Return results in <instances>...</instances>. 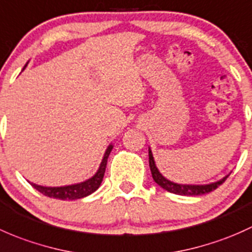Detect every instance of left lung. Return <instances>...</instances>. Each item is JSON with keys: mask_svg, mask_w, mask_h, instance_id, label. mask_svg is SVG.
<instances>
[{"mask_svg": "<svg viewBox=\"0 0 252 252\" xmlns=\"http://www.w3.org/2000/svg\"><path fill=\"white\" fill-rule=\"evenodd\" d=\"M149 166L150 171H152L153 180L155 181V183L159 184L161 188H164L165 190L170 191V193L178 194V195H203V194H207L210 191L215 190L216 188H219L221 184L224 182L228 178L227 175L222 178V180L217 181V182L210 183V184H178L172 182V181H168L167 178H165L161 173L158 170L157 165H155L154 158H153L152 150L149 148Z\"/></svg>", "mask_w": 252, "mask_h": 252, "instance_id": "1", "label": "left lung"}]
</instances>
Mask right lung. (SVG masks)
I'll use <instances>...</instances> for the list:
<instances>
[{
	"label": "right lung",
	"instance_id": "obj_1",
	"mask_svg": "<svg viewBox=\"0 0 252 252\" xmlns=\"http://www.w3.org/2000/svg\"><path fill=\"white\" fill-rule=\"evenodd\" d=\"M28 63L25 64L24 69L27 68ZM23 69V70H24ZM111 149H113V144H110L107 148L104 153V157H103L102 162H100L99 168H98L97 172L93 175V177L88 178L87 181L81 183L71 184V186H65V187H43L38 186V184L31 183V186L38 190L40 193H42L43 195L49 196V198H56L61 199V200H75V199H81L85 196L90 195L93 191L97 190L99 188L100 183H102L103 177H104L105 167H107L108 158L110 154Z\"/></svg>",
	"mask_w": 252,
	"mask_h": 252
}]
</instances>
